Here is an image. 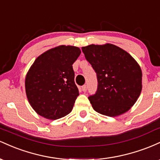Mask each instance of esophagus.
Wrapping results in <instances>:
<instances>
[{
  "label": "esophagus",
  "instance_id": "34e87169",
  "mask_svg": "<svg viewBox=\"0 0 160 160\" xmlns=\"http://www.w3.org/2000/svg\"><path fill=\"white\" fill-rule=\"evenodd\" d=\"M82 90L83 92H86V90H87V86L86 85H84L82 86Z\"/></svg>",
  "mask_w": 160,
  "mask_h": 160
}]
</instances>
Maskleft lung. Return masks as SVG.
Wrapping results in <instances>:
<instances>
[{
    "mask_svg": "<svg viewBox=\"0 0 160 160\" xmlns=\"http://www.w3.org/2000/svg\"><path fill=\"white\" fill-rule=\"evenodd\" d=\"M98 79L96 93L89 97L93 109L108 117L127 112L142 89V72L129 53L111 43L82 47Z\"/></svg>",
    "mask_w": 160,
    "mask_h": 160,
    "instance_id": "1",
    "label": "left lung"
}]
</instances>
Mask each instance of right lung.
<instances>
[{"mask_svg":"<svg viewBox=\"0 0 160 160\" xmlns=\"http://www.w3.org/2000/svg\"><path fill=\"white\" fill-rule=\"evenodd\" d=\"M81 53L74 46L61 45L42 53L25 77V92L38 114L57 120L72 111L79 91L72 65Z\"/></svg>","mask_w":160,"mask_h":160,"instance_id":"1","label":"right lung"}]
</instances>
